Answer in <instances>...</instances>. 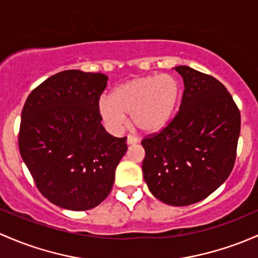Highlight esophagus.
<instances>
[{
	"instance_id": "1",
	"label": "esophagus",
	"mask_w": 258,
	"mask_h": 258,
	"mask_svg": "<svg viewBox=\"0 0 258 258\" xmlns=\"http://www.w3.org/2000/svg\"><path fill=\"white\" fill-rule=\"evenodd\" d=\"M127 145H136V143H138V138L135 137V136H131V135H128L127 136V140H126Z\"/></svg>"
}]
</instances>
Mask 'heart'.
<instances>
[{
    "label": "heart",
    "mask_w": 258,
    "mask_h": 258,
    "mask_svg": "<svg viewBox=\"0 0 258 258\" xmlns=\"http://www.w3.org/2000/svg\"><path fill=\"white\" fill-rule=\"evenodd\" d=\"M180 83L169 74L138 77L121 84L97 102V112L106 128L117 134L123 127L126 113L140 131L154 134L168 126L180 100Z\"/></svg>",
    "instance_id": "heart-1"
}]
</instances>
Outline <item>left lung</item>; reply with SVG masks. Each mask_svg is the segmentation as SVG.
I'll return each instance as SVG.
<instances>
[{
	"label": "left lung",
	"instance_id": "8db88e82",
	"mask_svg": "<svg viewBox=\"0 0 258 258\" xmlns=\"http://www.w3.org/2000/svg\"><path fill=\"white\" fill-rule=\"evenodd\" d=\"M174 69L184 81L180 107L161 132L142 140V170L157 199L185 207L205 199L229 178L241 116L220 81L186 65Z\"/></svg>",
	"mask_w": 258,
	"mask_h": 258
}]
</instances>
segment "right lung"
<instances>
[{"label":"right lung","mask_w":258,"mask_h":258,"mask_svg":"<svg viewBox=\"0 0 258 258\" xmlns=\"http://www.w3.org/2000/svg\"><path fill=\"white\" fill-rule=\"evenodd\" d=\"M108 78L64 70L38 85L21 115L20 153L44 198L68 210L104 202L127 151L126 137L107 134L97 102Z\"/></svg>","instance_id":"right-lung-1"}]
</instances>
